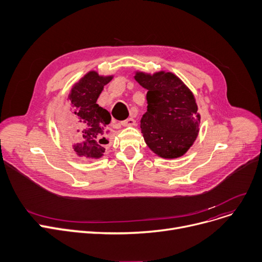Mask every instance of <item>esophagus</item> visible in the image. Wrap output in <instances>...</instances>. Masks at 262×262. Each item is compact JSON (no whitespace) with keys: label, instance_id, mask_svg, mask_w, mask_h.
Returning <instances> with one entry per match:
<instances>
[{"label":"esophagus","instance_id":"obj_1","mask_svg":"<svg viewBox=\"0 0 262 262\" xmlns=\"http://www.w3.org/2000/svg\"><path fill=\"white\" fill-rule=\"evenodd\" d=\"M135 124H136V121L133 118H128V119L121 122V125H123V126H134Z\"/></svg>","mask_w":262,"mask_h":262}]
</instances>
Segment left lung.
<instances>
[{"instance_id": "1", "label": "left lung", "mask_w": 262, "mask_h": 262, "mask_svg": "<svg viewBox=\"0 0 262 262\" xmlns=\"http://www.w3.org/2000/svg\"><path fill=\"white\" fill-rule=\"evenodd\" d=\"M135 79L147 90V112L141 133L150 150L162 158L183 156L195 141L201 116L193 93L171 72H136Z\"/></svg>"}]
</instances>
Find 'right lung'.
<instances>
[{
	"label": "right lung",
	"instance_id": "1",
	"mask_svg": "<svg viewBox=\"0 0 262 262\" xmlns=\"http://www.w3.org/2000/svg\"><path fill=\"white\" fill-rule=\"evenodd\" d=\"M113 75L103 76L90 71L82 76L71 89L70 114L62 126L64 135H76L77 140L72 145L78 156L101 158L108 143L107 125L112 117L106 109L96 104L104 86L113 79Z\"/></svg>",
	"mask_w": 262,
	"mask_h": 262
}]
</instances>
